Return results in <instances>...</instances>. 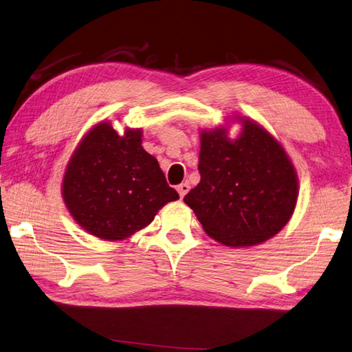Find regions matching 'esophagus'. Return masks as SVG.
Masks as SVG:
<instances>
[{
	"label": "esophagus",
	"mask_w": 352,
	"mask_h": 352,
	"mask_svg": "<svg viewBox=\"0 0 352 352\" xmlns=\"http://www.w3.org/2000/svg\"><path fill=\"white\" fill-rule=\"evenodd\" d=\"M189 189H190V186H189L188 182L177 186V192H178V195H180V198H183L186 194H188Z\"/></svg>",
	"instance_id": "obj_1"
}]
</instances>
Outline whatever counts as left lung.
Returning <instances> with one entry per match:
<instances>
[{"label":"left lung","instance_id":"1","mask_svg":"<svg viewBox=\"0 0 352 352\" xmlns=\"http://www.w3.org/2000/svg\"><path fill=\"white\" fill-rule=\"evenodd\" d=\"M235 140L227 128L201 131V180L184 203L204 232L229 247H252L290 221L299 195L298 174L282 144L256 122L243 119Z\"/></svg>","mask_w":352,"mask_h":352}]
</instances>
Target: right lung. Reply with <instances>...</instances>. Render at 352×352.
<instances>
[{
    "label": "right lung",
    "instance_id": "add662e5",
    "mask_svg": "<svg viewBox=\"0 0 352 352\" xmlns=\"http://www.w3.org/2000/svg\"><path fill=\"white\" fill-rule=\"evenodd\" d=\"M62 197L74 221L105 241L133 236L164 204L180 198L157 158L143 149L142 129L119 135L108 122L94 125L76 148Z\"/></svg>",
    "mask_w": 352,
    "mask_h": 352
}]
</instances>
